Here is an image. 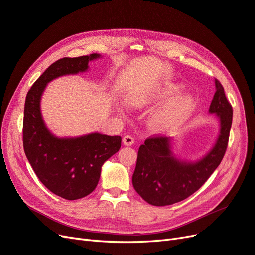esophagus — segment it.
Masks as SVG:
<instances>
[{"mask_svg":"<svg viewBox=\"0 0 255 255\" xmlns=\"http://www.w3.org/2000/svg\"><path fill=\"white\" fill-rule=\"evenodd\" d=\"M123 143L125 146H132L134 144V138L130 135H125L123 137Z\"/></svg>","mask_w":255,"mask_h":255,"instance_id":"1","label":"esophagus"}]
</instances>
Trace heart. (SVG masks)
<instances>
[{
	"label": "heart",
	"mask_w": 255,
	"mask_h": 255,
	"mask_svg": "<svg viewBox=\"0 0 255 255\" xmlns=\"http://www.w3.org/2000/svg\"><path fill=\"white\" fill-rule=\"evenodd\" d=\"M183 90L184 86L180 83H167L152 93L150 101H169L149 118L150 128L156 132H164L181 125L193 115L199 102L193 94L182 93Z\"/></svg>",
	"instance_id": "1"
}]
</instances>
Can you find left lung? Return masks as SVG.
<instances>
[{"label":"left lung","mask_w":255,"mask_h":255,"mask_svg":"<svg viewBox=\"0 0 255 255\" xmlns=\"http://www.w3.org/2000/svg\"><path fill=\"white\" fill-rule=\"evenodd\" d=\"M215 93L209 113L215 115L220 129L212 148L196 161L176 157L173 137L157 136L145 140L138 149L132 184L148 204L168 206L181 202L205 184L221 164L232 124V107L222 84L215 80Z\"/></svg>","instance_id":"left-lung-1"}]
</instances>
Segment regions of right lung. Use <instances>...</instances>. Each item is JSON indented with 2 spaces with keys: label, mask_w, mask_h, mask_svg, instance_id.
Returning <instances> with one entry per match:
<instances>
[{
  "label": "right lung",
  "mask_w": 255,
  "mask_h": 255,
  "mask_svg": "<svg viewBox=\"0 0 255 255\" xmlns=\"http://www.w3.org/2000/svg\"><path fill=\"white\" fill-rule=\"evenodd\" d=\"M101 54L64 58L51 64L37 79L25 101L23 144L28 162L43 185L65 200L90 194L99 183L102 166L121 148V136L93 132L77 137L55 136L47 128L41 99L47 84L63 75L87 71Z\"/></svg>",
  "instance_id": "obj_1"
}]
</instances>
